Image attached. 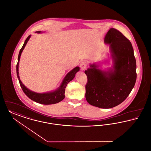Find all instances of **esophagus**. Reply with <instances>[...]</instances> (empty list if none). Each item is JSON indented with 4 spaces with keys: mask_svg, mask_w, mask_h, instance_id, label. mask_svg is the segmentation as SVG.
<instances>
[{
    "mask_svg": "<svg viewBox=\"0 0 151 151\" xmlns=\"http://www.w3.org/2000/svg\"><path fill=\"white\" fill-rule=\"evenodd\" d=\"M80 68L81 70H84L87 67V62L86 61H83L80 63Z\"/></svg>",
    "mask_w": 151,
    "mask_h": 151,
    "instance_id": "34e87169",
    "label": "esophagus"
}]
</instances>
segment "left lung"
<instances>
[{
  "instance_id": "left-lung-1",
  "label": "left lung",
  "mask_w": 151,
  "mask_h": 151,
  "mask_svg": "<svg viewBox=\"0 0 151 151\" xmlns=\"http://www.w3.org/2000/svg\"><path fill=\"white\" fill-rule=\"evenodd\" d=\"M104 42L110 45L114 60V70L103 72L95 64L85 71L87 76L86 98L89 104L111 108L121 104L135 84L136 62L130 41L119 30L111 28Z\"/></svg>"
}]
</instances>
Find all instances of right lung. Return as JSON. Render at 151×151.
Listing matches in <instances>:
<instances>
[{
	"mask_svg": "<svg viewBox=\"0 0 151 151\" xmlns=\"http://www.w3.org/2000/svg\"><path fill=\"white\" fill-rule=\"evenodd\" d=\"M37 33H40V31H37ZM31 35H29L26 39L24 44L23 45L22 48L20 49L19 55H18V63L17 64V73L18 76V80L19 81L20 85L21 86V88L22 89L24 93L27 95L28 98L31 100L35 101L36 103L48 105V104H53L58 103L63 100L65 98V89L67 87V84L72 80L75 74L77 72L79 71V67H76L75 68H73L72 70H71L69 73H67V75L64 78V80L63 81L62 83L60 86V87L56 90L55 91H53L52 92H48L45 93H37L36 92H34L32 91H31L28 89L22 83L21 80L20 79L19 76V72H18V67H19V62L20 60V57L21 56V53L22 52L23 49L24 48L26 45L27 44V42L28 41L29 39L30 38Z\"/></svg>",
	"mask_w": 151,
	"mask_h": 151,
	"instance_id": "1",
	"label": "right lung"
}]
</instances>
